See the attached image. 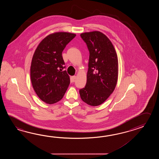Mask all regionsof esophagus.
I'll list each match as a JSON object with an SVG mask.
<instances>
[{
    "label": "esophagus",
    "mask_w": 159,
    "mask_h": 159,
    "mask_svg": "<svg viewBox=\"0 0 159 159\" xmlns=\"http://www.w3.org/2000/svg\"><path fill=\"white\" fill-rule=\"evenodd\" d=\"M76 78H77V76H75V75L71 77V82H74V81H75V80Z\"/></svg>",
    "instance_id": "34e87169"
}]
</instances>
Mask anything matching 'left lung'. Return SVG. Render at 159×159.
I'll return each instance as SVG.
<instances>
[{
	"label": "left lung",
	"mask_w": 159,
	"mask_h": 159,
	"mask_svg": "<svg viewBox=\"0 0 159 159\" xmlns=\"http://www.w3.org/2000/svg\"><path fill=\"white\" fill-rule=\"evenodd\" d=\"M81 37L90 53L87 82L80 90L81 99L91 106L101 105L115 90L118 60L111 41L99 31L84 32Z\"/></svg>",
	"instance_id": "1"
}]
</instances>
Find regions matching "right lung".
<instances>
[{
  "label": "right lung",
  "instance_id": "right-lung-1",
  "mask_svg": "<svg viewBox=\"0 0 159 159\" xmlns=\"http://www.w3.org/2000/svg\"><path fill=\"white\" fill-rule=\"evenodd\" d=\"M76 34L58 32L49 34L38 45L30 65V80L39 98L54 104L63 98L70 84L62 52Z\"/></svg>",
  "mask_w": 159,
  "mask_h": 159
}]
</instances>
